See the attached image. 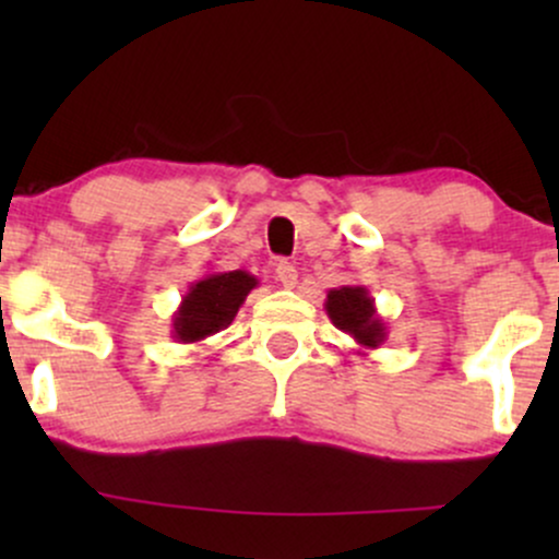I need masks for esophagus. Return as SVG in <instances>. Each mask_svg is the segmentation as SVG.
<instances>
[{
	"instance_id": "obj_1",
	"label": "esophagus",
	"mask_w": 559,
	"mask_h": 559,
	"mask_svg": "<svg viewBox=\"0 0 559 559\" xmlns=\"http://www.w3.org/2000/svg\"><path fill=\"white\" fill-rule=\"evenodd\" d=\"M297 267L292 265V262H286V260H281L278 265H275V281H278L281 286L284 288H294L297 286Z\"/></svg>"
}]
</instances>
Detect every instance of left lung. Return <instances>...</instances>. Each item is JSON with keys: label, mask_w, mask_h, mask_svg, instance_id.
Listing matches in <instances>:
<instances>
[{"label": "left lung", "mask_w": 559, "mask_h": 559, "mask_svg": "<svg viewBox=\"0 0 559 559\" xmlns=\"http://www.w3.org/2000/svg\"><path fill=\"white\" fill-rule=\"evenodd\" d=\"M325 312H329L331 323L338 331L349 333L360 349H378L386 342V323L376 312V299L365 286L331 288L325 297Z\"/></svg>", "instance_id": "obj_1"}]
</instances>
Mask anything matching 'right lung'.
Here are the masks:
<instances>
[{"instance_id":"obj_1","label":"right lung","mask_w":559,"mask_h":559,"mask_svg":"<svg viewBox=\"0 0 559 559\" xmlns=\"http://www.w3.org/2000/svg\"><path fill=\"white\" fill-rule=\"evenodd\" d=\"M254 286L258 278L247 271L202 275L173 312V338L178 344H199L228 329Z\"/></svg>"}]
</instances>
